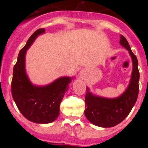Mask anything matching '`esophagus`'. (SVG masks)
I'll return each instance as SVG.
<instances>
[{
	"label": "esophagus",
	"mask_w": 148,
	"mask_h": 148,
	"mask_svg": "<svg viewBox=\"0 0 148 148\" xmlns=\"http://www.w3.org/2000/svg\"><path fill=\"white\" fill-rule=\"evenodd\" d=\"M81 74H82V72H81Z\"/></svg>",
	"instance_id": "34e87169"
}]
</instances>
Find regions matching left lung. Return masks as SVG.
<instances>
[{"label": "left lung", "instance_id": "8db88e82", "mask_svg": "<svg viewBox=\"0 0 148 148\" xmlns=\"http://www.w3.org/2000/svg\"><path fill=\"white\" fill-rule=\"evenodd\" d=\"M120 44L129 51L133 64L131 81L126 90L116 98H106L94 95L87 88L84 114L89 121L101 127H111L123 121L138 99L140 77L138 59L123 35H121Z\"/></svg>", "mask_w": 148, "mask_h": 148}]
</instances>
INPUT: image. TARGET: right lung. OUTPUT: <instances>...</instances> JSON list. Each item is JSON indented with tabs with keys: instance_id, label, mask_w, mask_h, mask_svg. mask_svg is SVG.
<instances>
[{
	"instance_id": "add662e5",
	"label": "right lung",
	"mask_w": 148,
	"mask_h": 148,
	"mask_svg": "<svg viewBox=\"0 0 148 148\" xmlns=\"http://www.w3.org/2000/svg\"><path fill=\"white\" fill-rule=\"evenodd\" d=\"M45 32L44 28L37 30L20 51L11 81L12 97L18 110L25 118L37 124H48L58 118L60 102L72 80L70 77H62L46 86L34 85L29 80L25 71L27 50Z\"/></svg>"
}]
</instances>
